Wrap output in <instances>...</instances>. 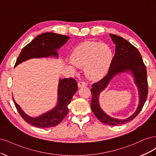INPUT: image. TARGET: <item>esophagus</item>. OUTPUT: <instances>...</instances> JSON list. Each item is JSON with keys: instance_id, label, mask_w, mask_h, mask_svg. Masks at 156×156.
Wrapping results in <instances>:
<instances>
[{"instance_id": "esophagus-1", "label": "esophagus", "mask_w": 156, "mask_h": 156, "mask_svg": "<svg viewBox=\"0 0 156 156\" xmlns=\"http://www.w3.org/2000/svg\"><path fill=\"white\" fill-rule=\"evenodd\" d=\"M86 86H87V83H86L85 82H84V81H79V82L78 83V87H79V88L84 87H86Z\"/></svg>"}]
</instances>
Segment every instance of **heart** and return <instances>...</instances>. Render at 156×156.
Here are the masks:
<instances>
[{
    "instance_id": "heart-1",
    "label": "heart",
    "mask_w": 156,
    "mask_h": 156,
    "mask_svg": "<svg viewBox=\"0 0 156 156\" xmlns=\"http://www.w3.org/2000/svg\"><path fill=\"white\" fill-rule=\"evenodd\" d=\"M112 59L110 47L98 42H84L75 47L71 55L72 62L77 66H84L85 74L92 79L101 77L109 67Z\"/></svg>"
}]
</instances>
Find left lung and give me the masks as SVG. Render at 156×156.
<instances>
[{
	"instance_id": "obj_1",
	"label": "left lung",
	"mask_w": 156,
	"mask_h": 156,
	"mask_svg": "<svg viewBox=\"0 0 156 156\" xmlns=\"http://www.w3.org/2000/svg\"><path fill=\"white\" fill-rule=\"evenodd\" d=\"M110 36L116 45L115 55L111 61L107 74L92 85L91 108L94 115L100 122L107 125L116 126L133 120L139 115L147 99L148 85L146 66L138 49L123 37L112 34H110ZM127 70H131L135 77V82L140 92V104L134 114L128 119L124 120L113 119L106 115L100 108L98 96L115 74Z\"/></svg>"
}]
</instances>
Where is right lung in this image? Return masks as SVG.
I'll return each mask as SVG.
<instances>
[{
	"instance_id": "obj_1",
	"label": "right lung",
	"mask_w": 156,
	"mask_h": 156,
	"mask_svg": "<svg viewBox=\"0 0 156 156\" xmlns=\"http://www.w3.org/2000/svg\"><path fill=\"white\" fill-rule=\"evenodd\" d=\"M69 37L53 32H45L37 36L29 44L23 48L15 64V66L32 58L58 57L56 50L64 45ZM77 83L72 78L60 79L58 88V103L55 108L38 117L32 118L26 115L13 100L18 112L28 124L33 126L46 128L59 124L68 113V105L74 94L77 90Z\"/></svg>"
}]
</instances>
